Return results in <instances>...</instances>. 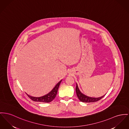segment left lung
Segmentation results:
<instances>
[{"label": "left lung", "mask_w": 129, "mask_h": 129, "mask_svg": "<svg viewBox=\"0 0 129 129\" xmlns=\"http://www.w3.org/2000/svg\"><path fill=\"white\" fill-rule=\"evenodd\" d=\"M76 92L77 96L78 98L79 99L83 102H86V103H91V102H97L100 99H101L105 95H103L102 96L98 98H94V97H90L86 96V95L82 93L81 91L80 90L79 88H78L77 84H76Z\"/></svg>", "instance_id": "1"}]
</instances>
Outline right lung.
<instances>
[{"label": "right lung", "instance_id": "right-lung-1", "mask_svg": "<svg viewBox=\"0 0 129 129\" xmlns=\"http://www.w3.org/2000/svg\"><path fill=\"white\" fill-rule=\"evenodd\" d=\"M62 80L58 83L55 86V87L53 88L51 91L48 93V94L44 95L42 97H36L31 96L27 94V96L33 101L35 102H43V103H49L51 102L55 98L56 96V95L58 92V90L59 88V86L60 85V83L61 82Z\"/></svg>", "mask_w": 129, "mask_h": 129}]
</instances>
